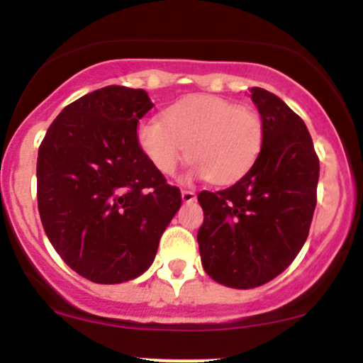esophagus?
<instances>
[{
    "mask_svg": "<svg viewBox=\"0 0 363 363\" xmlns=\"http://www.w3.org/2000/svg\"><path fill=\"white\" fill-rule=\"evenodd\" d=\"M196 200V193L193 189H182V202L191 203Z\"/></svg>",
    "mask_w": 363,
    "mask_h": 363,
    "instance_id": "obj_1",
    "label": "esophagus"
}]
</instances>
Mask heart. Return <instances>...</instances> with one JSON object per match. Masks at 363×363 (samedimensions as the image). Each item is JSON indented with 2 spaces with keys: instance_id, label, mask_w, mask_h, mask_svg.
I'll return each instance as SVG.
<instances>
[{
  "instance_id": "1",
  "label": "heart",
  "mask_w": 363,
  "mask_h": 363,
  "mask_svg": "<svg viewBox=\"0 0 363 363\" xmlns=\"http://www.w3.org/2000/svg\"><path fill=\"white\" fill-rule=\"evenodd\" d=\"M265 138L259 113L225 98H186L163 119H147L138 128V142L149 161L172 175L186 156L193 170L212 184L239 181L258 160Z\"/></svg>"
}]
</instances>
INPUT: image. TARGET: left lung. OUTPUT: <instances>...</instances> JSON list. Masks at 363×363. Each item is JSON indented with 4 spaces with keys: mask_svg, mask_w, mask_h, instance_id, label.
Masks as SVG:
<instances>
[{
    "mask_svg": "<svg viewBox=\"0 0 363 363\" xmlns=\"http://www.w3.org/2000/svg\"><path fill=\"white\" fill-rule=\"evenodd\" d=\"M265 138L244 177L200 191L199 247L205 272L230 288L262 286L302 250L316 207L320 160L306 124L276 94L252 87Z\"/></svg>",
    "mask_w": 363,
    "mask_h": 363,
    "instance_id": "1",
    "label": "left lung"
}]
</instances>
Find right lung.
Wrapping results in <instances>:
<instances>
[{
  "label": "right lung",
  "mask_w": 363,
  "mask_h": 363,
  "mask_svg": "<svg viewBox=\"0 0 363 363\" xmlns=\"http://www.w3.org/2000/svg\"><path fill=\"white\" fill-rule=\"evenodd\" d=\"M144 89L107 86L67 105L43 137L36 199L43 230L72 270L100 284L138 277L181 207V189L142 151Z\"/></svg>",
  "instance_id": "obj_1"
}]
</instances>
